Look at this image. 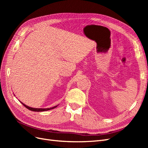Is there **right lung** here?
<instances>
[{"label":"right lung","instance_id":"obj_1","mask_svg":"<svg viewBox=\"0 0 148 148\" xmlns=\"http://www.w3.org/2000/svg\"><path fill=\"white\" fill-rule=\"evenodd\" d=\"M21 104H23L26 108H27L28 109L30 110H32V111H34V112H42V111H46V110H51V109H54L56 108V107H57V106H56L54 107H51V108H47V109H42V108H33V107H30L28 106L25 105V104H23V103L21 102Z\"/></svg>","mask_w":148,"mask_h":148}]
</instances>
